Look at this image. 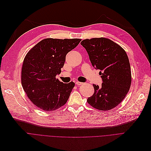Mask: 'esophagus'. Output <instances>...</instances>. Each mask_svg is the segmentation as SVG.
Masks as SVG:
<instances>
[{"instance_id":"esophagus-1","label":"esophagus","mask_w":151,"mask_h":151,"mask_svg":"<svg viewBox=\"0 0 151 151\" xmlns=\"http://www.w3.org/2000/svg\"><path fill=\"white\" fill-rule=\"evenodd\" d=\"M82 82H78V81H77V82H76V85H82Z\"/></svg>"}]
</instances>
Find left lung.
I'll use <instances>...</instances> for the list:
<instances>
[{"label": "left lung", "instance_id": "8db88e82", "mask_svg": "<svg viewBox=\"0 0 151 151\" xmlns=\"http://www.w3.org/2000/svg\"><path fill=\"white\" fill-rule=\"evenodd\" d=\"M81 44L88 54L93 67L100 70L101 87L93 84L95 92L87 99L92 107L109 111L119 104L130 88V64L125 50L106 38L85 39Z\"/></svg>", "mask_w": 151, "mask_h": 151}]
</instances>
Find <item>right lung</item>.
<instances>
[{
    "instance_id": "obj_1",
    "label": "right lung",
    "mask_w": 151,
    "mask_h": 151,
    "mask_svg": "<svg viewBox=\"0 0 151 151\" xmlns=\"http://www.w3.org/2000/svg\"><path fill=\"white\" fill-rule=\"evenodd\" d=\"M81 39H45L25 56L21 84L27 97L39 108L52 111L66 104L75 83H64L56 76L61 73L66 56Z\"/></svg>"
}]
</instances>
